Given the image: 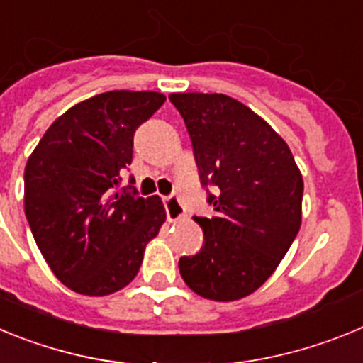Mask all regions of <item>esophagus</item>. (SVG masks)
<instances>
[{"label":"esophagus","instance_id":"esophagus-1","mask_svg":"<svg viewBox=\"0 0 363 363\" xmlns=\"http://www.w3.org/2000/svg\"><path fill=\"white\" fill-rule=\"evenodd\" d=\"M165 211H167V220L169 221H178L185 216V207L178 196H169L165 198Z\"/></svg>","mask_w":363,"mask_h":363}]
</instances>
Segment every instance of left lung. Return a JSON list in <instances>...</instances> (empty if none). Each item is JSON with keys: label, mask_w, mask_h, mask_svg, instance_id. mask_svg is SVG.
I'll use <instances>...</instances> for the list:
<instances>
[{"label": "left lung", "mask_w": 363, "mask_h": 363, "mask_svg": "<svg viewBox=\"0 0 363 363\" xmlns=\"http://www.w3.org/2000/svg\"><path fill=\"white\" fill-rule=\"evenodd\" d=\"M187 125L200 179L214 185L213 218L194 216L203 245L179 258V274L200 296L242 300L277 271L301 225L303 179L289 145L271 125L225 94L169 96Z\"/></svg>", "instance_id": "obj_1"}]
</instances>
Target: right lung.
<instances>
[{
  "mask_svg": "<svg viewBox=\"0 0 363 363\" xmlns=\"http://www.w3.org/2000/svg\"><path fill=\"white\" fill-rule=\"evenodd\" d=\"M165 101L154 91H111L50 125L25 167V214L38 249L74 293L107 296L140 271L167 214L162 198L116 191L133 138ZM134 184V178H130Z\"/></svg>",
  "mask_w": 363,
  "mask_h": 363,
  "instance_id": "obj_1",
  "label": "right lung"
}]
</instances>
